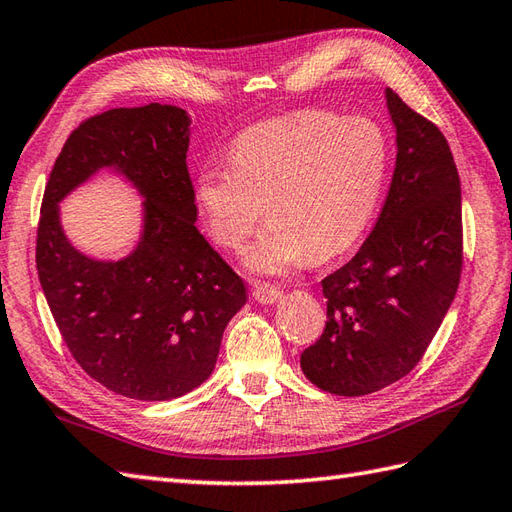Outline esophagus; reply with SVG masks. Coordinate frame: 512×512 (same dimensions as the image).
Masks as SVG:
<instances>
[{
  "label": "esophagus",
  "mask_w": 512,
  "mask_h": 512,
  "mask_svg": "<svg viewBox=\"0 0 512 512\" xmlns=\"http://www.w3.org/2000/svg\"><path fill=\"white\" fill-rule=\"evenodd\" d=\"M254 298L260 304H274L282 298V289H278L274 285H256L254 287Z\"/></svg>",
  "instance_id": "esophagus-1"
}]
</instances>
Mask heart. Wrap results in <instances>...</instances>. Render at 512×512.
<instances>
[{"instance_id": "b5f03b06", "label": "heart", "mask_w": 512, "mask_h": 512, "mask_svg": "<svg viewBox=\"0 0 512 512\" xmlns=\"http://www.w3.org/2000/svg\"><path fill=\"white\" fill-rule=\"evenodd\" d=\"M388 173V142L366 118L300 111L243 131L230 166L208 164L197 203L221 247L238 252L267 210V225L247 249L256 274H285L306 256L344 252L366 230Z\"/></svg>"}]
</instances>
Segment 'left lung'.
Here are the masks:
<instances>
[{"label": "left lung", "mask_w": 512, "mask_h": 512, "mask_svg": "<svg viewBox=\"0 0 512 512\" xmlns=\"http://www.w3.org/2000/svg\"><path fill=\"white\" fill-rule=\"evenodd\" d=\"M396 166L366 243L322 280L326 326L300 357L317 388L372 394L423 359L462 274V197L456 162L434 122L385 89Z\"/></svg>", "instance_id": "1"}]
</instances>
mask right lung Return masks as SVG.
<instances>
[{
    "instance_id": "1",
    "label": "right lung",
    "mask_w": 512,
    "mask_h": 512,
    "mask_svg": "<svg viewBox=\"0 0 512 512\" xmlns=\"http://www.w3.org/2000/svg\"><path fill=\"white\" fill-rule=\"evenodd\" d=\"M184 109L151 102L81 122L45 184L37 271L65 346L89 377L135 401L199 388L219 357L245 282L197 230ZM102 167L145 197L141 243L122 261H94L66 241L58 203Z\"/></svg>"
}]
</instances>
